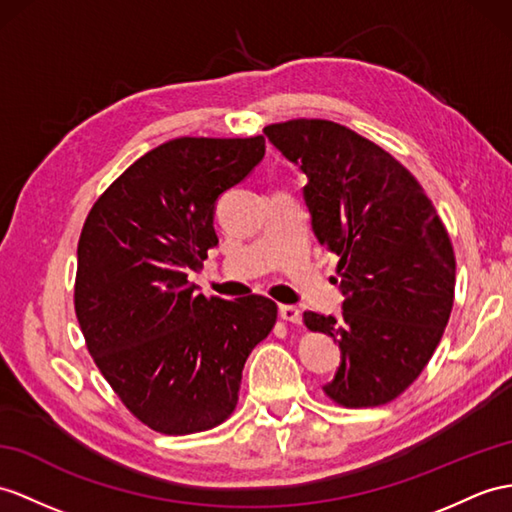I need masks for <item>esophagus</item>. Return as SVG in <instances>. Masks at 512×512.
<instances>
[{"label": "esophagus", "mask_w": 512, "mask_h": 512, "mask_svg": "<svg viewBox=\"0 0 512 512\" xmlns=\"http://www.w3.org/2000/svg\"><path fill=\"white\" fill-rule=\"evenodd\" d=\"M278 313H280V319H282V321H289V323H299V321H302V310H299L297 306L282 304V306L278 308Z\"/></svg>", "instance_id": "esophagus-1"}]
</instances>
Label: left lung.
<instances>
[{
    "instance_id": "left-lung-1",
    "label": "left lung",
    "mask_w": 512,
    "mask_h": 512,
    "mask_svg": "<svg viewBox=\"0 0 512 512\" xmlns=\"http://www.w3.org/2000/svg\"><path fill=\"white\" fill-rule=\"evenodd\" d=\"M308 178L304 199L321 245L339 256V319L304 313L341 347L323 391L347 408L382 406L428 365L454 306L456 258L443 221L402 162L326 119L265 128Z\"/></svg>"
}]
</instances>
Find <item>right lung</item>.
<instances>
[{
	"instance_id": "obj_1",
	"label": "right lung",
	"mask_w": 512,
	"mask_h": 512,
	"mask_svg": "<svg viewBox=\"0 0 512 512\" xmlns=\"http://www.w3.org/2000/svg\"><path fill=\"white\" fill-rule=\"evenodd\" d=\"M265 156V136H180L130 165L93 204L78 243L76 315L130 413L162 434L204 432L239 402L247 356L278 306L206 297L189 276L219 243L215 206Z\"/></svg>"
}]
</instances>
